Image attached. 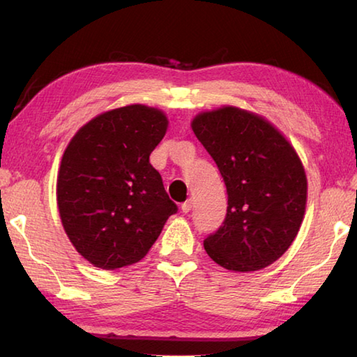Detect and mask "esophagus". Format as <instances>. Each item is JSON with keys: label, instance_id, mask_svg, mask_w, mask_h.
<instances>
[{"label": "esophagus", "instance_id": "34e87169", "mask_svg": "<svg viewBox=\"0 0 357 357\" xmlns=\"http://www.w3.org/2000/svg\"><path fill=\"white\" fill-rule=\"evenodd\" d=\"M190 209H192V200H187V202H184L183 204H181V211H183L184 214L189 213Z\"/></svg>", "mask_w": 357, "mask_h": 357}]
</instances>
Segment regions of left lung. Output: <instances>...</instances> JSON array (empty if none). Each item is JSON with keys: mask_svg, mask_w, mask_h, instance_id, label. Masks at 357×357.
<instances>
[{"mask_svg": "<svg viewBox=\"0 0 357 357\" xmlns=\"http://www.w3.org/2000/svg\"><path fill=\"white\" fill-rule=\"evenodd\" d=\"M192 129L228 193L225 220L204 239V250L238 273L273 264L291 245L305 213L307 178L294 148L268 121L236 107L200 113Z\"/></svg>", "mask_w": 357, "mask_h": 357, "instance_id": "1", "label": "left lung"}]
</instances>
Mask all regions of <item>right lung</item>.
Wrapping results in <instances>:
<instances>
[{"mask_svg":"<svg viewBox=\"0 0 357 357\" xmlns=\"http://www.w3.org/2000/svg\"><path fill=\"white\" fill-rule=\"evenodd\" d=\"M157 108L128 105L84 124L66 148L58 173L59 217L70 243L102 269L146 255L178 206L149 155L167 132Z\"/></svg>","mask_w":357,"mask_h":357,"instance_id":"1","label":"right lung"}]
</instances>
